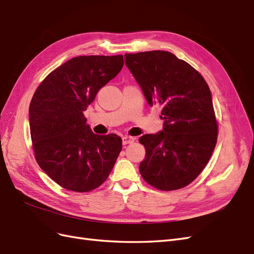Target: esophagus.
<instances>
[{
	"label": "esophagus",
	"instance_id": "34e87169",
	"mask_svg": "<svg viewBox=\"0 0 254 254\" xmlns=\"http://www.w3.org/2000/svg\"><path fill=\"white\" fill-rule=\"evenodd\" d=\"M134 140H135V137H133V136L125 135V136H123V144H124V145H126V144H130V143L134 142Z\"/></svg>",
	"mask_w": 254,
	"mask_h": 254
}]
</instances>
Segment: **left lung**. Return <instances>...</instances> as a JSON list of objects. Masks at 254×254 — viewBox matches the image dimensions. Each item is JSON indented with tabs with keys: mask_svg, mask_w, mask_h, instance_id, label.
Masks as SVG:
<instances>
[{
	"mask_svg": "<svg viewBox=\"0 0 254 254\" xmlns=\"http://www.w3.org/2000/svg\"><path fill=\"white\" fill-rule=\"evenodd\" d=\"M125 64L149 106H162L163 129L139 141L146 155L143 179L161 190H179L202 172L217 142L209 86L195 68L173 53L125 54Z\"/></svg>",
	"mask_w": 254,
	"mask_h": 254,
	"instance_id": "left-lung-1",
	"label": "left lung"
}]
</instances>
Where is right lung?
I'll return each mask as SVG.
<instances>
[{
    "label": "right lung",
    "instance_id": "right-lung-1",
    "mask_svg": "<svg viewBox=\"0 0 254 254\" xmlns=\"http://www.w3.org/2000/svg\"><path fill=\"white\" fill-rule=\"evenodd\" d=\"M122 55L79 56L50 73L29 105V128L38 164L60 187L90 191L110 175L120 152L117 134L97 135L83 111L117 76Z\"/></svg>",
    "mask_w": 254,
    "mask_h": 254
}]
</instances>
